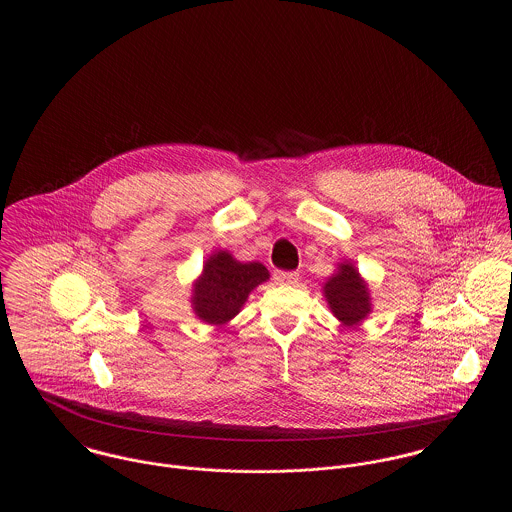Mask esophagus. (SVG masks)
<instances>
[{"label": "esophagus", "mask_w": 512, "mask_h": 512, "mask_svg": "<svg viewBox=\"0 0 512 512\" xmlns=\"http://www.w3.org/2000/svg\"><path fill=\"white\" fill-rule=\"evenodd\" d=\"M297 280H299V274H297V272H284V270L274 272V282H276V284L293 286V284H297Z\"/></svg>", "instance_id": "34e87169"}]
</instances>
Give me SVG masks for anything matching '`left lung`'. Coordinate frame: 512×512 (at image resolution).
<instances>
[{"label":"left lung","instance_id":"8db88e82","mask_svg":"<svg viewBox=\"0 0 512 512\" xmlns=\"http://www.w3.org/2000/svg\"><path fill=\"white\" fill-rule=\"evenodd\" d=\"M322 295L332 315L347 328L361 324L372 313L370 288L351 259L341 261L336 272L326 278Z\"/></svg>","mask_w":512,"mask_h":512}]
</instances>
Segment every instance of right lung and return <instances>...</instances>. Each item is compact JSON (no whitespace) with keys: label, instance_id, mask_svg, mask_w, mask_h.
Instances as JSON below:
<instances>
[{"label":"right lung","instance_id":"1","mask_svg":"<svg viewBox=\"0 0 512 512\" xmlns=\"http://www.w3.org/2000/svg\"><path fill=\"white\" fill-rule=\"evenodd\" d=\"M267 267L253 261L242 263L230 251L217 249L205 261L192 284V311L211 326H224L236 317L257 286L265 284Z\"/></svg>","mask_w":512,"mask_h":512}]
</instances>
